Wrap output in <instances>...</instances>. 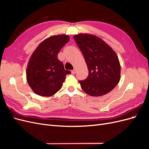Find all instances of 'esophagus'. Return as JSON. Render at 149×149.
I'll return each instance as SVG.
<instances>
[{
    "mask_svg": "<svg viewBox=\"0 0 149 149\" xmlns=\"http://www.w3.org/2000/svg\"><path fill=\"white\" fill-rule=\"evenodd\" d=\"M76 69H74L73 70H72V71H71V73L73 74H76Z\"/></svg>",
    "mask_w": 149,
    "mask_h": 149,
    "instance_id": "34e87169",
    "label": "esophagus"
}]
</instances>
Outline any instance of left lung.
<instances>
[{"mask_svg": "<svg viewBox=\"0 0 149 149\" xmlns=\"http://www.w3.org/2000/svg\"><path fill=\"white\" fill-rule=\"evenodd\" d=\"M74 39L81 51L88 68L86 79L79 81L83 91L92 96L109 93L120 81V66L116 53L96 36L78 34Z\"/></svg>", "mask_w": 149, "mask_h": 149, "instance_id": "left-lung-1", "label": "left lung"}]
</instances>
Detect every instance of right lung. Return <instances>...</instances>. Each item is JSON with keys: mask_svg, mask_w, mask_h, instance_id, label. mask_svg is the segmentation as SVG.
<instances>
[{"mask_svg": "<svg viewBox=\"0 0 149 149\" xmlns=\"http://www.w3.org/2000/svg\"><path fill=\"white\" fill-rule=\"evenodd\" d=\"M68 35H55L45 40L33 53L26 68V79L30 88L38 95L51 96L59 91L66 74L58 54L69 41Z\"/></svg>", "mask_w": 149, "mask_h": 149, "instance_id": "obj_1", "label": "right lung"}]
</instances>
